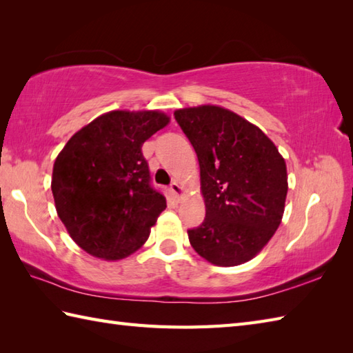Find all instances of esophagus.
I'll list each match as a JSON object with an SVG mask.
<instances>
[{
    "label": "esophagus",
    "mask_w": 353,
    "mask_h": 353,
    "mask_svg": "<svg viewBox=\"0 0 353 353\" xmlns=\"http://www.w3.org/2000/svg\"><path fill=\"white\" fill-rule=\"evenodd\" d=\"M170 191L172 192V196H174L176 199H181V196H182V186L179 185L177 182H172L170 185Z\"/></svg>",
    "instance_id": "esophagus-1"
}]
</instances>
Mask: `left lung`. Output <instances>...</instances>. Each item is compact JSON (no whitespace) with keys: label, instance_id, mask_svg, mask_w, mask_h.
Returning a JSON list of instances; mask_svg holds the SVG:
<instances>
[{"label":"left lung","instance_id":"obj_1","mask_svg":"<svg viewBox=\"0 0 353 353\" xmlns=\"http://www.w3.org/2000/svg\"><path fill=\"white\" fill-rule=\"evenodd\" d=\"M200 165L206 215L188 238L220 267L244 264L279 228L287 199V165L259 127L220 106L174 112Z\"/></svg>","mask_w":353,"mask_h":353}]
</instances>
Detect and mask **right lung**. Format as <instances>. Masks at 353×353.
<instances>
[{"instance_id":"add662e5","label":"right lung","mask_w":353,"mask_h":353,"mask_svg":"<svg viewBox=\"0 0 353 353\" xmlns=\"http://www.w3.org/2000/svg\"><path fill=\"white\" fill-rule=\"evenodd\" d=\"M168 123L159 110H112L72 134L56 157L57 215L92 256L117 261L137 252L167 208L141 147Z\"/></svg>"}]
</instances>
